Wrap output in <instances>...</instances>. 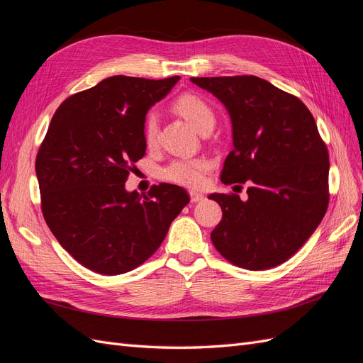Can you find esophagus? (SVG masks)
<instances>
[{"label": "esophagus", "instance_id": "1", "mask_svg": "<svg viewBox=\"0 0 363 363\" xmlns=\"http://www.w3.org/2000/svg\"><path fill=\"white\" fill-rule=\"evenodd\" d=\"M189 195H191V201H192V203H199V201H203V200H204V194H201V192L191 191Z\"/></svg>", "mask_w": 363, "mask_h": 363}]
</instances>
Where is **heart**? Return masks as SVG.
<instances>
[{
  "instance_id": "heart-1",
  "label": "heart",
  "mask_w": 363,
  "mask_h": 363,
  "mask_svg": "<svg viewBox=\"0 0 363 363\" xmlns=\"http://www.w3.org/2000/svg\"><path fill=\"white\" fill-rule=\"evenodd\" d=\"M172 108L180 113L200 133L215 124V113L200 95L191 92L182 94L175 98ZM144 142L148 148H155L159 142V121L156 113H148L144 121ZM211 164L206 159H174L162 169V179L171 183L186 186V188H200L204 183L206 174Z\"/></svg>"
}]
</instances>
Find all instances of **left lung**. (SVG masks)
Masks as SVG:
<instances>
[{"label":"left lung","instance_id":"1","mask_svg":"<svg viewBox=\"0 0 363 363\" xmlns=\"http://www.w3.org/2000/svg\"><path fill=\"white\" fill-rule=\"evenodd\" d=\"M232 118L233 150L221 182L245 184L247 200L212 194L223 219L212 242L230 263L251 271L280 265L298 251L327 212L328 151L301 100L255 75L195 77Z\"/></svg>","mask_w":363,"mask_h":363}]
</instances>
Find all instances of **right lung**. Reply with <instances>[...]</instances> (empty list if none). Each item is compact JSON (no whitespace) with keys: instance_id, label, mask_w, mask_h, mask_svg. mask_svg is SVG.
<instances>
[{"instance_id":"right-lung-1","label":"right lung","mask_w":363,"mask_h":363,"mask_svg":"<svg viewBox=\"0 0 363 363\" xmlns=\"http://www.w3.org/2000/svg\"><path fill=\"white\" fill-rule=\"evenodd\" d=\"M180 77L113 75L65 100L36 156L40 207L59 244L87 269L118 276L142 265L189 203L180 186L127 192L145 156L144 121Z\"/></svg>"}]
</instances>
